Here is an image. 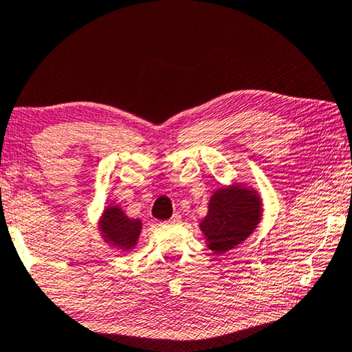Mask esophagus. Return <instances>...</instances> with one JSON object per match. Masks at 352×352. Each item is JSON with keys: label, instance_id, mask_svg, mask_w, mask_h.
I'll list each match as a JSON object with an SVG mask.
<instances>
[{"label": "esophagus", "instance_id": "esophagus-1", "mask_svg": "<svg viewBox=\"0 0 352 352\" xmlns=\"http://www.w3.org/2000/svg\"><path fill=\"white\" fill-rule=\"evenodd\" d=\"M167 223H169V225H178V223H182V215L175 214L169 221H167Z\"/></svg>", "mask_w": 352, "mask_h": 352}]
</instances>
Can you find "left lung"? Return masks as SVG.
<instances>
[{"instance_id": "1", "label": "left lung", "mask_w": 352, "mask_h": 352, "mask_svg": "<svg viewBox=\"0 0 352 352\" xmlns=\"http://www.w3.org/2000/svg\"><path fill=\"white\" fill-rule=\"evenodd\" d=\"M263 217L260 192L244 183H231L212 192L207 215L199 221L206 245L217 255L242 244Z\"/></svg>"}]
</instances>
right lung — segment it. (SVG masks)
<instances>
[{
    "mask_svg": "<svg viewBox=\"0 0 352 352\" xmlns=\"http://www.w3.org/2000/svg\"><path fill=\"white\" fill-rule=\"evenodd\" d=\"M98 231L105 244L116 252L126 254L135 249L138 244L142 220L129 219L120 204H110L103 207L100 219H98Z\"/></svg>",
    "mask_w": 352,
    "mask_h": 352,
    "instance_id": "1",
    "label": "right lung"
}]
</instances>
